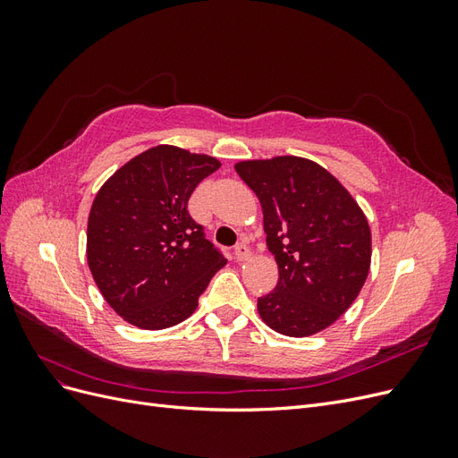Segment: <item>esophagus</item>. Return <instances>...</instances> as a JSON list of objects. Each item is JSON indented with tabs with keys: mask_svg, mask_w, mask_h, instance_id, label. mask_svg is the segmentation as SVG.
I'll return each instance as SVG.
<instances>
[{
	"mask_svg": "<svg viewBox=\"0 0 458 458\" xmlns=\"http://www.w3.org/2000/svg\"><path fill=\"white\" fill-rule=\"evenodd\" d=\"M233 254H234V259H237V261H246L248 258L252 256L250 248H248V244H246V242H239L237 246H234Z\"/></svg>",
	"mask_w": 458,
	"mask_h": 458,
	"instance_id": "34e87169",
	"label": "esophagus"
}]
</instances>
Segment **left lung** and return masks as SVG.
<instances>
[{"mask_svg":"<svg viewBox=\"0 0 458 458\" xmlns=\"http://www.w3.org/2000/svg\"><path fill=\"white\" fill-rule=\"evenodd\" d=\"M259 199L279 283L258 313L279 335H317L345 313L367 281L370 229L361 208L323 165L300 157L234 165Z\"/></svg>","mask_w":458,"mask_h":458,"instance_id":"obj_1","label":"left lung"}]
</instances>
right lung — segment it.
<instances>
[{"label": "right lung", "instance_id": "add662e5", "mask_svg": "<svg viewBox=\"0 0 458 458\" xmlns=\"http://www.w3.org/2000/svg\"><path fill=\"white\" fill-rule=\"evenodd\" d=\"M219 160L152 147L110 175L88 219V266L123 321L145 330L185 321L227 263L191 217L187 202Z\"/></svg>", "mask_w": 458, "mask_h": 458}]
</instances>
